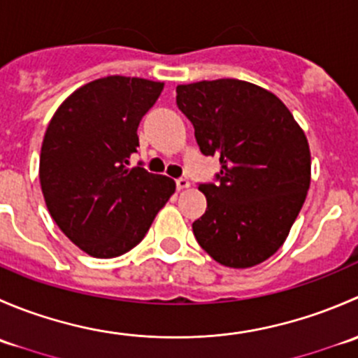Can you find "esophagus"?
I'll return each instance as SVG.
<instances>
[{
  "label": "esophagus",
  "mask_w": 358,
  "mask_h": 358,
  "mask_svg": "<svg viewBox=\"0 0 358 358\" xmlns=\"http://www.w3.org/2000/svg\"><path fill=\"white\" fill-rule=\"evenodd\" d=\"M189 187H190V182L187 178L176 180V189H178V190H185V189H189Z\"/></svg>",
  "instance_id": "1"
}]
</instances>
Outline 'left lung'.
Segmentation results:
<instances>
[{
    "label": "left lung",
    "mask_w": 358,
    "mask_h": 358,
    "mask_svg": "<svg viewBox=\"0 0 358 358\" xmlns=\"http://www.w3.org/2000/svg\"><path fill=\"white\" fill-rule=\"evenodd\" d=\"M176 106L204 156L220 157L215 182L199 183L208 209L192 223L199 246L218 263L248 268L284 244L310 187V149L273 93L215 79L176 86Z\"/></svg>",
    "instance_id": "8db88e82"
}]
</instances>
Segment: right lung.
Here are the masks:
<instances>
[{
	"mask_svg": "<svg viewBox=\"0 0 358 358\" xmlns=\"http://www.w3.org/2000/svg\"><path fill=\"white\" fill-rule=\"evenodd\" d=\"M162 83L107 76L76 90L45 133L39 182L59 229L95 258H115L145 237L176 185L129 168L140 121Z\"/></svg>",
	"mask_w": 358,
	"mask_h": 358,
	"instance_id": "obj_1",
	"label": "right lung"
}]
</instances>
